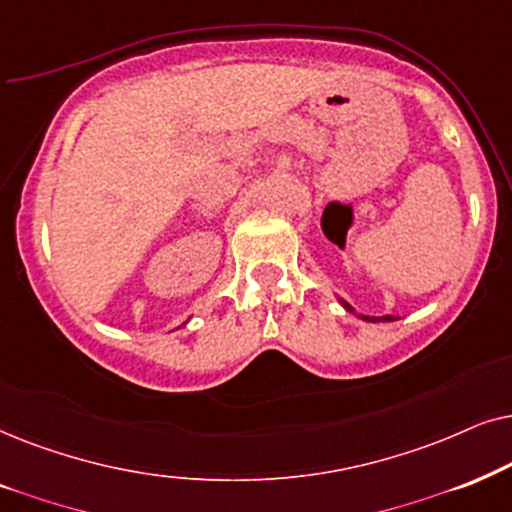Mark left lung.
I'll list each match as a JSON object with an SVG mask.
<instances>
[{"instance_id":"8db88e82","label":"left lung","mask_w":512,"mask_h":512,"mask_svg":"<svg viewBox=\"0 0 512 512\" xmlns=\"http://www.w3.org/2000/svg\"><path fill=\"white\" fill-rule=\"evenodd\" d=\"M339 302H342L344 306H346V311H351V313H356V309H353L351 304H346L344 299H339ZM363 320H372V323H377V320H395V316H384V318H370V316H360Z\"/></svg>"}]
</instances>
